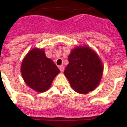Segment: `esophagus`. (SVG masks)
Instances as JSON below:
<instances>
[{
    "mask_svg": "<svg viewBox=\"0 0 127 127\" xmlns=\"http://www.w3.org/2000/svg\"><path fill=\"white\" fill-rule=\"evenodd\" d=\"M59 69L61 70V72H63L64 70V67L63 66H60Z\"/></svg>",
    "mask_w": 127,
    "mask_h": 127,
    "instance_id": "34e87169",
    "label": "esophagus"
}]
</instances>
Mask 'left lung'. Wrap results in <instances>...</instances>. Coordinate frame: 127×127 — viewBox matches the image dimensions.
I'll return each instance as SVG.
<instances>
[{"instance_id": "1", "label": "left lung", "mask_w": 127, "mask_h": 127, "mask_svg": "<svg viewBox=\"0 0 127 127\" xmlns=\"http://www.w3.org/2000/svg\"><path fill=\"white\" fill-rule=\"evenodd\" d=\"M69 63L64 74L76 92L88 94L97 88L103 75L102 62L88 47H77L68 56Z\"/></svg>"}]
</instances>
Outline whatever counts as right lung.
<instances>
[{
  "mask_svg": "<svg viewBox=\"0 0 127 127\" xmlns=\"http://www.w3.org/2000/svg\"><path fill=\"white\" fill-rule=\"evenodd\" d=\"M21 72L30 88L37 92H44L49 89L60 70L53 61L46 57L43 49L34 48L23 60Z\"/></svg>",
  "mask_w": 127,
  "mask_h": 127,
  "instance_id": "right-lung-1",
  "label": "right lung"
}]
</instances>
